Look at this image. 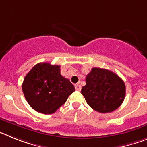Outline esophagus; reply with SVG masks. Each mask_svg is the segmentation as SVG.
<instances>
[{
  "instance_id": "esophagus-1",
  "label": "esophagus",
  "mask_w": 147,
  "mask_h": 147,
  "mask_svg": "<svg viewBox=\"0 0 147 147\" xmlns=\"http://www.w3.org/2000/svg\"><path fill=\"white\" fill-rule=\"evenodd\" d=\"M75 90H76V91H78V92H80V90H81V86H80V85H78V84H76V85L75 86Z\"/></svg>"
}]
</instances>
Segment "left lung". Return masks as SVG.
<instances>
[{"instance_id":"8db88e82","label":"left lung","mask_w":147,"mask_h":147,"mask_svg":"<svg viewBox=\"0 0 147 147\" xmlns=\"http://www.w3.org/2000/svg\"><path fill=\"white\" fill-rule=\"evenodd\" d=\"M81 94L91 108L100 113H110L121 105L125 96V83L111 71L92 69L86 75Z\"/></svg>"}]
</instances>
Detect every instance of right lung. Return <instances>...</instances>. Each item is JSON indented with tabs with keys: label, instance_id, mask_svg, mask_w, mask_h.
<instances>
[{
	"label": "right lung",
	"instance_id": "obj_1",
	"mask_svg": "<svg viewBox=\"0 0 147 147\" xmlns=\"http://www.w3.org/2000/svg\"><path fill=\"white\" fill-rule=\"evenodd\" d=\"M22 88L30 106L44 114L55 113L75 92L69 79L60 74V66L49 63L36 64L25 77Z\"/></svg>",
	"mask_w": 147,
	"mask_h": 147
}]
</instances>
